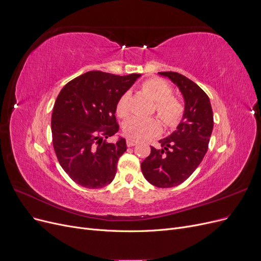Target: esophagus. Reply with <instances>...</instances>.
<instances>
[{
    "instance_id": "34e87169",
    "label": "esophagus",
    "mask_w": 261,
    "mask_h": 261,
    "mask_svg": "<svg viewBox=\"0 0 261 261\" xmlns=\"http://www.w3.org/2000/svg\"><path fill=\"white\" fill-rule=\"evenodd\" d=\"M126 144H127V147H134L137 143H136V141H134V140L127 139V141H126Z\"/></svg>"
}]
</instances>
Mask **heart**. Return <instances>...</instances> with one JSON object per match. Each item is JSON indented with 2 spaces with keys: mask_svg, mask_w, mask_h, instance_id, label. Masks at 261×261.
<instances>
[{
  "mask_svg": "<svg viewBox=\"0 0 261 261\" xmlns=\"http://www.w3.org/2000/svg\"><path fill=\"white\" fill-rule=\"evenodd\" d=\"M143 89L155 102L156 113L162 122L169 127H174L177 125L183 116L184 108L177 99L172 97L171 86L161 78H150L143 84ZM129 96V92L126 91L118 99L116 103L117 115L126 116L128 114ZM123 132L130 140L144 141L160 134L161 125L155 118L135 116L125 121Z\"/></svg>",
  "mask_w": 261,
  "mask_h": 261,
  "instance_id": "1",
  "label": "heart"
}]
</instances>
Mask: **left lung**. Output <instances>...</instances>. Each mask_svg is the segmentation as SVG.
Returning a JSON list of instances; mask_svg holds the SVG:
<instances>
[{
	"label": "left lung",
	"instance_id": "left-lung-1",
	"mask_svg": "<svg viewBox=\"0 0 261 261\" xmlns=\"http://www.w3.org/2000/svg\"><path fill=\"white\" fill-rule=\"evenodd\" d=\"M177 86L184 99V112L176 129L160 139V149L141 162L145 178L156 187H174L185 181L202 161L213 129V113L208 96L187 77L175 72H161Z\"/></svg>",
	"mask_w": 261,
	"mask_h": 261
}]
</instances>
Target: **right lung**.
<instances>
[{
	"mask_svg": "<svg viewBox=\"0 0 261 261\" xmlns=\"http://www.w3.org/2000/svg\"><path fill=\"white\" fill-rule=\"evenodd\" d=\"M140 74L118 76L92 70L67 83L55 100L51 130L58 160L75 183L105 187L115 177L126 140L116 135V103ZM117 136L116 143H105Z\"/></svg>",
	"mask_w": 261,
	"mask_h": 261,
	"instance_id": "1",
	"label": "right lung"
}]
</instances>
